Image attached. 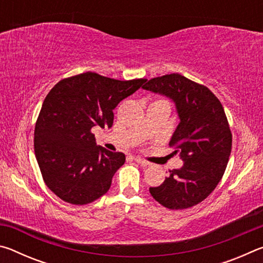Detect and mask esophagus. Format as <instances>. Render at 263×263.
<instances>
[{
    "label": "esophagus",
    "mask_w": 263,
    "mask_h": 263,
    "mask_svg": "<svg viewBox=\"0 0 263 263\" xmlns=\"http://www.w3.org/2000/svg\"><path fill=\"white\" fill-rule=\"evenodd\" d=\"M133 160H135V161L139 164H141V166H149L151 164L148 161H146V160H142L141 158H138V157H135L133 158Z\"/></svg>",
    "instance_id": "obj_1"
}]
</instances>
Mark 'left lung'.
I'll list each match as a JSON object with an SVG mask.
<instances>
[{
    "label": "left lung",
    "instance_id": "obj_1",
    "mask_svg": "<svg viewBox=\"0 0 263 263\" xmlns=\"http://www.w3.org/2000/svg\"><path fill=\"white\" fill-rule=\"evenodd\" d=\"M142 88L174 101L180 124L169 146L183 160L149 193L171 210L194 206L215 190L228 166L232 133L224 108L208 87L177 73L151 79Z\"/></svg>",
    "mask_w": 263,
    "mask_h": 263
}]
</instances>
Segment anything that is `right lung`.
Masks as SVG:
<instances>
[{"label":"right lung","instance_id":"right-lung-1","mask_svg":"<svg viewBox=\"0 0 263 263\" xmlns=\"http://www.w3.org/2000/svg\"><path fill=\"white\" fill-rule=\"evenodd\" d=\"M145 81L87 72L48 92L35 122L34 154L44 182L62 201L83 205L108 193L125 154L97 146L91 128L112 126V110Z\"/></svg>","mask_w":263,"mask_h":263}]
</instances>
